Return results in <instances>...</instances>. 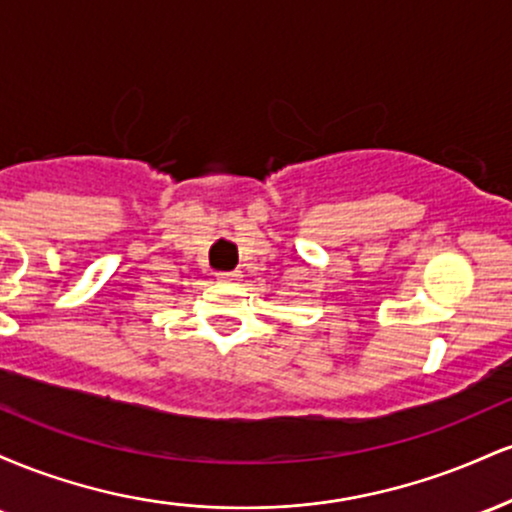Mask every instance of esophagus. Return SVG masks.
Here are the masks:
<instances>
[{
	"label": "esophagus",
	"instance_id": "34e87169",
	"mask_svg": "<svg viewBox=\"0 0 512 512\" xmlns=\"http://www.w3.org/2000/svg\"><path fill=\"white\" fill-rule=\"evenodd\" d=\"M216 276H219L221 281H236V279H240L238 272H219Z\"/></svg>",
	"mask_w": 512,
	"mask_h": 512
}]
</instances>
